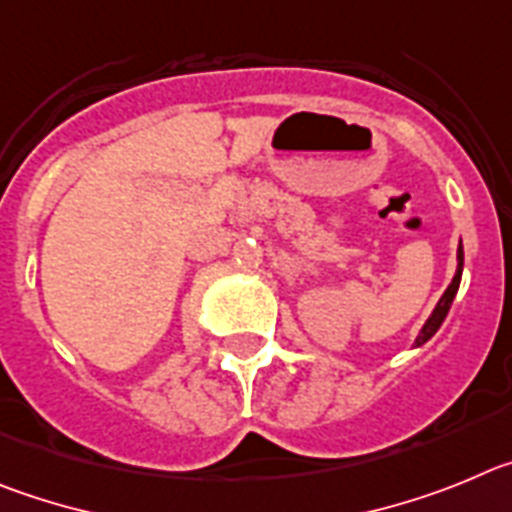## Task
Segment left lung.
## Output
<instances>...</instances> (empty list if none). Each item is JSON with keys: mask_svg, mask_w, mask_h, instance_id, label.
Masks as SVG:
<instances>
[{"mask_svg": "<svg viewBox=\"0 0 512 512\" xmlns=\"http://www.w3.org/2000/svg\"><path fill=\"white\" fill-rule=\"evenodd\" d=\"M457 260H459V262H457V273H454V278H451L449 288L444 290V296H441L439 303H436L434 313H431V316H428L426 324H423L421 334L416 336V347H421V344H426L428 339H431V336H434L436 331H439V326L444 324V319H446V313H449L451 301H454V296H457L459 280H462V267H464V250H462V245H459V250H457Z\"/></svg>", "mask_w": 512, "mask_h": 512, "instance_id": "obj_1", "label": "left lung"}]
</instances>
